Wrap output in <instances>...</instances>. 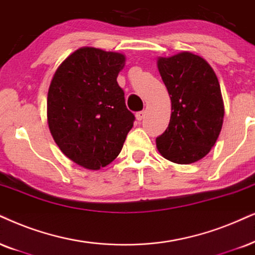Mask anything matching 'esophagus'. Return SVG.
Returning <instances> with one entry per match:
<instances>
[{"mask_svg": "<svg viewBox=\"0 0 255 255\" xmlns=\"http://www.w3.org/2000/svg\"><path fill=\"white\" fill-rule=\"evenodd\" d=\"M135 117H136V120H137V121H141L144 117H146V112H144V111L137 112V113H136V115H135Z\"/></svg>", "mask_w": 255, "mask_h": 255, "instance_id": "34e87169", "label": "esophagus"}]
</instances>
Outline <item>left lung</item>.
<instances>
[{
    "instance_id": "8db88e82",
    "label": "left lung",
    "mask_w": 255,
    "mask_h": 255,
    "mask_svg": "<svg viewBox=\"0 0 255 255\" xmlns=\"http://www.w3.org/2000/svg\"><path fill=\"white\" fill-rule=\"evenodd\" d=\"M157 68L172 115L167 129L156 137V147L172 162L193 163L207 155L221 131L225 109L218 77L202 57L188 51L161 57Z\"/></svg>"
}]
</instances>
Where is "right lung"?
<instances>
[{"mask_svg":"<svg viewBox=\"0 0 255 255\" xmlns=\"http://www.w3.org/2000/svg\"><path fill=\"white\" fill-rule=\"evenodd\" d=\"M125 56L96 48L74 51L57 68L47 99L50 133L62 153L88 169L106 167L135 121L117 81Z\"/></svg>","mask_w":255,"mask_h":255,"instance_id":"obj_1","label":"right lung"}]
</instances>
